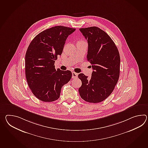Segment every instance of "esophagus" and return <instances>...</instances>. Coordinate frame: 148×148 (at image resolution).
<instances>
[{
  "label": "esophagus",
  "instance_id": "1",
  "mask_svg": "<svg viewBox=\"0 0 148 148\" xmlns=\"http://www.w3.org/2000/svg\"><path fill=\"white\" fill-rule=\"evenodd\" d=\"M78 76V74L75 72L72 73V78L73 79H76Z\"/></svg>",
  "mask_w": 148,
  "mask_h": 148
}]
</instances>
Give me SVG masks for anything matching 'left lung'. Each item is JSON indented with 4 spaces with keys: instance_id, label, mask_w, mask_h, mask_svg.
Wrapping results in <instances>:
<instances>
[{
    "instance_id": "obj_1",
    "label": "left lung",
    "mask_w": 148,
    "mask_h": 148,
    "mask_svg": "<svg viewBox=\"0 0 148 148\" xmlns=\"http://www.w3.org/2000/svg\"><path fill=\"white\" fill-rule=\"evenodd\" d=\"M88 40L87 60L93 69L91 78L79 74L82 86L79 89L81 98L86 102L98 103L111 95L118 82L120 56L111 38L98 27L81 28Z\"/></svg>"
}]
</instances>
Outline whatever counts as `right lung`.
<instances>
[{"label": "right lung", "mask_w": 148, "mask_h": 148, "mask_svg": "<svg viewBox=\"0 0 148 148\" xmlns=\"http://www.w3.org/2000/svg\"><path fill=\"white\" fill-rule=\"evenodd\" d=\"M75 29L53 26L38 34L30 43L25 54V75L33 95L44 102L59 98L62 86L72 78L70 71L55 69L67 38Z\"/></svg>", "instance_id": "1"}]
</instances>
